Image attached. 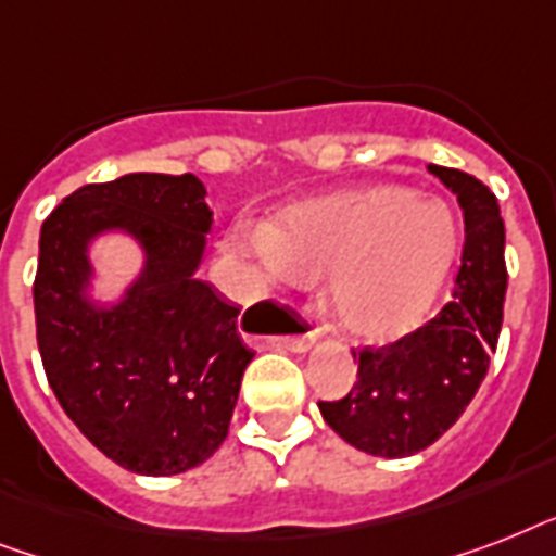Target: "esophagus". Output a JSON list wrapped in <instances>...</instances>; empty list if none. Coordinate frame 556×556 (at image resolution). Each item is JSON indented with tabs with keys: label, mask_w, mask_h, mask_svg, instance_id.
Masks as SVG:
<instances>
[{
	"label": "esophagus",
	"mask_w": 556,
	"mask_h": 556,
	"mask_svg": "<svg viewBox=\"0 0 556 556\" xmlns=\"http://www.w3.org/2000/svg\"><path fill=\"white\" fill-rule=\"evenodd\" d=\"M314 343H317V331H305L303 338L296 340V343H291V349H294V352H308Z\"/></svg>",
	"instance_id": "esophagus-1"
}]
</instances>
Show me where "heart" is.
Wrapping results in <instances>:
<instances>
[{
	"label": "heart",
	"mask_w": 556,
	"mask_h": 556,
	"mask_svg": "<svg viewBox=\"0 0 556 556\" xmlns=\"http://www.w3.org/2000/svg\"><path fill=\"white\" fill-rule=\"evenodd\" d=\"M230 248L279 288L323 277L343 331L389 340L421 320L458 251L450 204L409 187L371 185L288 204L265 227L236 225Z\"/></svg>",
	"instance_id": "obj_1"
}]
</instances>
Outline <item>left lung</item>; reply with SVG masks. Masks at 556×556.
<instances>
[{"mask_svg": "<svg viewBox=\"0 0 556 556\" xmlns=\"http://www.w3.org/2000/svg\"><path fill=\"white\" fill-rule=\"evenodd\" d=\"M427 169L456 195L465 216L453 296L427 326L392 346L352 352V392L320 401L323 418L340 439L380 458L415 456L458 421L488 375L502 329L508 270L496 195L462 169Z\"/></svg>", "mask_w": 556, "mask_h": 556, "instance_id": "1", "label": "left lung"}]
</instances>
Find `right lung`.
Segmentation results:
<instances>
[{
    "label": "right lung",
    "instance_id": "1",
    "mask_svg": "<svg viewBox=\"0 0 556 556\" xmlns=\"http://www.w3.org/2000/svg\"><path fill=\"white\" fill-rule=\"evenodd\" d=\"M192 173H129L72 192L39 230L37 343L77 430L115 465L176 476L227 435L253 352L239 308L199 279L213 210ZM126 235L142 268L115 301L97 296L90 248Z\"/></svg>",
    "mask_w": 556,
    "mask_h": 556
}]
</instances>
